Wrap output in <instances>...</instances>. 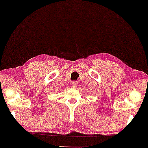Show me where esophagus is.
<instances>
[{
  "label": "esophagus",
  "mask_w": 148,
  "mask_h": 148,
  "mask_svg": "<svg viewBox=\"0 0 148 148\" xmlns=\"http://www.w3.org/2000/svg\"><path fill=\"white\" fill-rule=\"evenodd\" d=\"M71 86L73 88H76L78 86V83L77 82H73L71 83Z\"/></svg>",
  "instance_id": "esophagus-1"
}]
</instances>
